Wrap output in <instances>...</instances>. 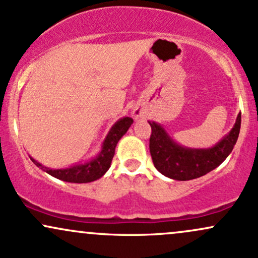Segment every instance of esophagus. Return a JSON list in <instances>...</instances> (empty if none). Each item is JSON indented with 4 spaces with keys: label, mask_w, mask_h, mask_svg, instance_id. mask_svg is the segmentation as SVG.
Here are the masks:
<instances>
[{
    "label": "esophagus",
    "mask_w": 258,
    "mask_h": 258,
    "mask_svg": "<svg viewBox=\"0 0 258 258\" xmlns=\"http://www.w3.org/2000/svg\"><path fill=\"white\" fill-rule=\"evenodd\" d=\"M132 116L135 117L136 120H139V119H142V117H143L144 115H143V111H142L141 109L136 108V109H133V111H132Z\"/></svg>",
    "instance_id": "obj_1"
}]
</instances>
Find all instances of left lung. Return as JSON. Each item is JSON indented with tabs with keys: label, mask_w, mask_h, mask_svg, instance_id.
<instances>
[{
	"label": "left lung",
	"mask_w": 258,
	"mask_h": 258,
	"mask_svg": "<svg viewBox=\"0 0 258 258\" xmlns=\"http://www.w3.org/2000/svg\"><path fill=\"white\" fill-rule=\"evenodd\" d=\"M148 122L152 127L149 149L156 170L171 179L190 180L211 172L232 153L240 132L241 114H238L233 128L211 148L180 146L161 123Z\"/></svg>",
	"instance_id": "left-lung-1"
}]
</instances>
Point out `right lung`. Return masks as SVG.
I'll return each instance as SVG.
<instances>
[{
    "mask_svg": "<svg viewBox=\"0 0 258 258\" xmlns=\"http://www.w3.org/2000/svg\"><path fill=\"white\" fill-rule=\"evenodd\" d=\"M133 123L132 117L125 116L121 117L111 126L109 130L108 135L105 136L104 141L102 143L100 152L94 156L93 159L88 161L82 162V164H76L69 167L63 168H51L43 166L42 164L36 161L34 158H31V161L40 167L41 170L47 172L54 178H58L64 182L70 183H90L93 180L99 179L106 173V171L110 168L111 160L114 158L115 148L123 135L128 131V128Z\"/></svg>",
    "mask_w": 258,
    "mask_h": 258,
    "instance_id": "add662e5",
    "label": "right lung"
}]
</instances>
